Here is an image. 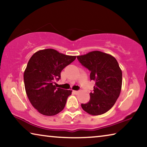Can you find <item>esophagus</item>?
Returning <instances> with one entry per match:
<instances>
[{"label": "esophagus", "mask_w": 147, "mask_h": 147, "mask_svg": "<svg viewBox=\"0 0 147 147\" xmlns=\"http://www.w3.org/2000/svg\"><path fill=\"white\" fill-rule=\"evenodd\" d=\"M73 92L74 93H76V94H78L79 92H80V91H73Z\"/></svg>", "instance_id": "34e87169"}]
</instances>
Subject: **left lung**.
I'll return each instance as SVG.
<instances>
[{"instance_id":"obj_1","label":"left lung","mask_w":147,"mask_h":147,"mask_svg":"<svg viewBox=\"0 0 147 147\" xmlns=\"http://www.w3.org/2000/svg\"><path fill=\"white\" fill-rule=\"evenodd\" d=\"M77 58L91 71L90 79L95 82L90 100L82 104L84 111L92 115H99L109 111L120 95L122 71L117 59L110 54L98 51L89 52Z\"/></svg>"}]
</instances>
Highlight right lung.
<instances>
[{"mask_svg": "<svg viewBox=\"0 0 147 147\" xmlns=\"http://www.w3.org/2000/svg\"><path fill=\"white\" fill-rule=\"evenodd\" d=\"M53 49L40 50L29 59L24 72L27 96L39 113L53 116L63 110L72 91L56 88L61 71L76 59Z\"/></svg>", "mask_w": 147, "mask_h": 147, "instance_id": "1", "label": "right lung"}]
</instances>
